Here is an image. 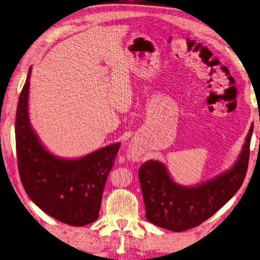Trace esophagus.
Masks as SVG:
<instances>
[{"mask_svg": "<svg viewBox=\"0 0 260 260\" xmlns=\"http://www.w3.org/2000/svg\"><path fill=\"white\" fill-rule=\"evenodd\" d=\"M128 158L134 161H140L141 160V153L138 150L137 146L131 145L128 148Z\"/></svg>", "mask_w": 260, "mask_h": 260, "instance_id": "esophagus-1", "label": "esophagus"}]
</instances>
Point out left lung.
<instances>
[{"mask_svg":"<svg viewBox=\"0 0 260 260\" xmlns=\"http://www.w3.org/2000/svg\"><path fill=\"white\" fill-rule=\"evenodd\" d=\"M252 130L251 124L234 165L209 181L192 186L175 182L165 164L159 160H149L141 165L138 175L147 220L164 229L181 232L211 218L243 183Z\"/></svg>","mask_w":260,"mask_h":260,"instance_id":"1","label":"left lung"}]
</instances>
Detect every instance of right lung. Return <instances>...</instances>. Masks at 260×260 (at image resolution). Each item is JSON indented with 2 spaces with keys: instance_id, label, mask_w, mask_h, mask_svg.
Returning <instances> with one entry per match:
<instances>
[{
  "instance_id": "right-lung-1",
  "label": "right lung",
  "mask_w": 260,
  "mask_h": 260,
  "mask_svg": "<svg viewBox=\"0 0 260 260\" xmlns=\"http://www.w3.org/2000/svg\"><path fill=\"white\" fill-rule=\"evenodd\" d=\"M31 67L20 94L15 116L18 166L31 201L58 221L82 226L96 221L108 175L120 142L78 158L54 155L42 144L29 116Z\"/></svg>"
}]
</instances>
